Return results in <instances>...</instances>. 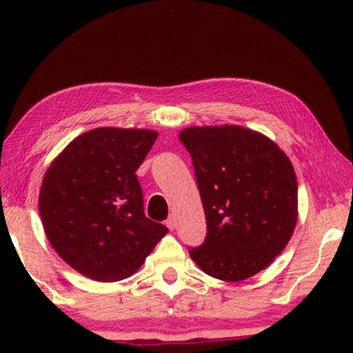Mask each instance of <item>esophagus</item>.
Here are the masks:
<instances>
[{"instance_id": "1", "label": "esophagus", "mask_w": 353, "mask_h": 353, "mask_svg": "<svg viewBox=\"0 0 353 353\" xmlns=\"http://www.w3.org/2000/svg\"><path fill=\"white\" fill-rule=\"evenodd\" d=\"M165 224H166V227H168L170 230H174V227H176V218H174V214H171V216L165 221Z\"/></svg>"}]
</instances>
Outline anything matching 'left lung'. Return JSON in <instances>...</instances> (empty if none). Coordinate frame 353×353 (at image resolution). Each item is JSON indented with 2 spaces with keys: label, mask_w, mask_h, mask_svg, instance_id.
Listing matches in <instances>:
<instances>
[{
  "label": "left lung",
  "mask_w": 353,
  "mask_h": 353,
  "mask_svg": "<svg viewBox=\"0 0 353 353\" xmlns=\"http://www.w3.org/2000/svg\"><path fill=\"white\" fill-rule=\"evenodd\" d=\"M193 160L207 236L191 248L202 271L225 282L255 276L282 252L297 221L290 159L260 132L234 124L179 134Z\"/></svg>",
  "instance_id": "8db88e82"
}]
</instances>
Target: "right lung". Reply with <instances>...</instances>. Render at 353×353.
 I'll list each match as a JSON object with an SVG mask.
<instances>
[{"label": "right lung", "instance_id": "right-lung-1", "mask_svg": "<svg viewBox=\"0 0 353 353\" xmlns=\"http://www.w3.org/2000/svg\"><path fill=\"white\" fill-rule=\"evenodd\" d=\"M159 134L98 128L74 139L45 172L39 210L61 259L98 282H118L145 263L163 224L146 218L135 171Z\"/></svg>", "mask_w": 353, "mask_h": 353}]
</instances>
